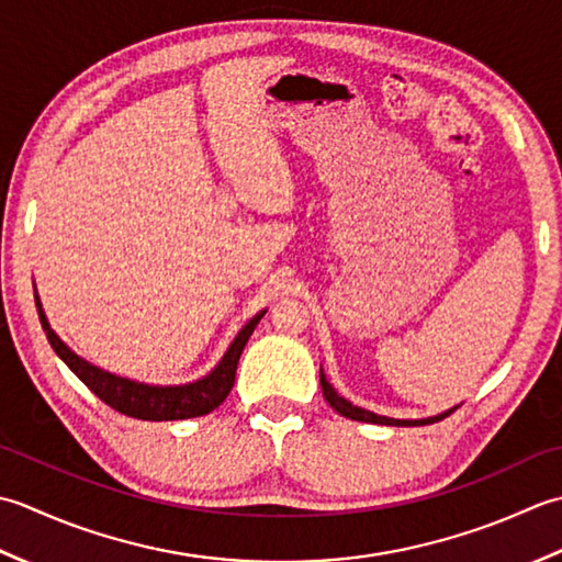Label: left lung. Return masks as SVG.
<instances>
[{
  "label": "left lung",
  "instance_id": "8db88e82",
  "mask_svg": "<svg viewBox=\"0 0 562 562\" xmlns=\"http://www.w3.org/2000/svg\"><path fill=\"white\" fill-rule=\"evenodd\" d=\"M319 385H323V395L329 403V407H335L341 417L347 419H353V422H369V425H393V427H417V425H434V422H439L443 417H449L453 409L443 412V415H437V417H429V419H391V417H381V415H373V412L369 409H361V407H353L349 400H345L341 395L335 393V387H331L327 383L325 373L319 371Z\"/></svg>",
  "mask_w": 562,
  "mask_h": 562
}]
</instances>
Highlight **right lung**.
Wrapping results in <instances>:
<instances>
[{"label":"right lung","instance_id":"right-lung-1","mask_svg":"<svg viewBox=\"0 0 562 562\" xmlns=\"http://www.w3.org/2000/svg\"><path fill=\"white\" fill-rule=\"evenodd\" d=\"M36 305H38L41 325L45 329V337H48V341H50V347L55 349L57 357H60L77 373L79 381H82L91 393L104 400L109 407L119 409L121 415H128L135 419H147V422L201 417V415H209V412H213L217 405H221L223 400L231 395L233 385H235V371H237L239 353H243L247 339L251 337V331H255L259 319L267 313V311H261L259 315L249 319L211 375H205V378H201V381L189 383V385L155 387V385L135 383V381H128V378H119L113 373H106V371L97 369V366L87 363L85 359H79L77 353L67 349L60 341V337H57L50 329L48 319H45V315L41 311V303H36Z\"/></svg>","mask_w":562,"mask_h":562}]
</instances>
